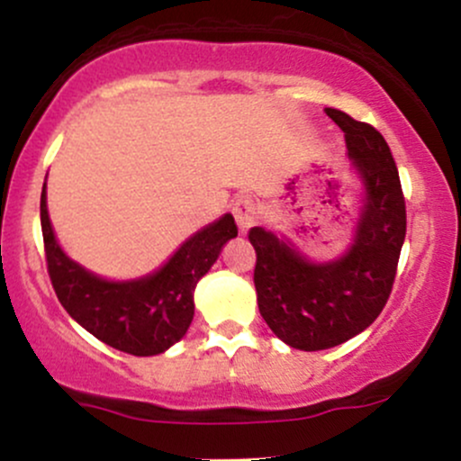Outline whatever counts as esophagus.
Segmentation results:
<instances>
[{"label": "esophagus", "mask_w": 461, "mask_h": 461, "mask_svg": "<svg viewBox=\"0 0 461 461\" xmlns=\"http://www.w3.org/2000/svg\"><path fill=\"white\" fill-rule=\"evenodd\" d=\"M234 216H236V225L240 230V234H247L258 221V208L253 203V199L249 197H240L234 203Z\"/></svg>", "instance_id": "1"}]
</instances>
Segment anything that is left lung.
Returning a JSON list of instances; mask_svg holds the SVG:
<instances>
[{
	"label": "left lung",
	"instance_id": "1",
	"mask_svg": "<svg viewBox=\"0 0 461 461\" xmlns=\"http://www.w3.org/2000/svg\"><path fill=\"white\" fill-rule=\"evenodd\" d=\"M345 131L359 208L345 253L312 260L288 236L251 227L258 308L275 336L299 351L351 340L382 314L405 240V199L388 142L373 125L325 108Z\"/></svg>",
	"mask_w": 461,
	"mask_h": 461
}]
</instances>
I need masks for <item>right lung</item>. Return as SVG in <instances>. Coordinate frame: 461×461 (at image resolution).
I'll return each instance as SVG.
<instances>
[{"label":"right lung","instance_id":"1","mask_svg":"<svg viewBox=\"0 0 461 461\" xmlns=\"http://www.w3.org/2000/svg\"><path fill=\"white\" fill-rule=\"evenodd\" d=\"M47 271L62 308L97 340L130 356L164 353L186 336L194 316V288L212 268L225 242L238 236L230 212L186 238L153 273L136 279H105L71 260L60 247L41 193Z\"/></svg>","mask_w":461,"mask_h":461}]
</instances>
